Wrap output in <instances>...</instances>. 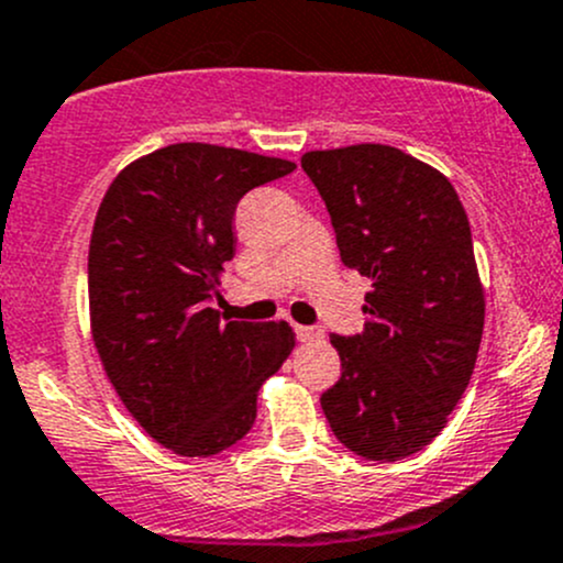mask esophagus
Returning <instances> with one entry per match:
<instances>
[{
    "label": "esophagus",
    "instance_id": "esophagus-1",
    "mask_svg": "<svg viewBox=\"0 0 563 563\" xmlns=\"http://www.w3.org/2000/svg\"><path fill=\"white\" fill-rule=\"evenodd\" d=\"M294 331H297V340L299 342H316V340H321L323 336V331L321 329H316V327H294Z\"/></svg>",
    "mask_w": 563,
    "mask_h": 563
}]
</instances>
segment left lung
<instances>
[{
  "label": "left lung",
  "mask_w": 563,
  "mask_h": 563,
  "mask_svg": "<svg viewBox=\"0 0 563 563\" xmlns=\"http://www.w3.org/2000/svg\"><path fill=\"white\" fill-rule=\"evenodd\" d=\"M342 264L372 280L361 334H331L342 377L321 396L336 440L372 461L423 451L470 386L485 299L470 218L445 175L390 145L310 151Z\"/></svg>",
  "instance_id": "obj_1"
}]
</instances>
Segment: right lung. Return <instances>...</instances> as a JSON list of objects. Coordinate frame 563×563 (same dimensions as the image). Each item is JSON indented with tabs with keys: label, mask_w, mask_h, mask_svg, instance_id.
<instances>
[{
	"label": "right lung",
	"mask_w": 563,
	"mask_h": 563,
	"mask_svg": "<svg viewBox=\"0 0 563 563\" xmlns=\"http://www.w3.org/2000/svg\"><path fill=\"white\" fill-rule=\"evenodd\" d=\"M297 169L207 142H177L110 183L88 247L93 345L112 388L156 442L207 459L251 431L258 388L294 347L288 323L221 321L234 210Z\"/></svg>",
	"instance_id": "obj_1"
}]
</instances>
